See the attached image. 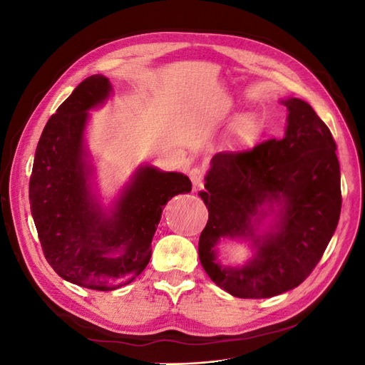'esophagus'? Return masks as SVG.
Masks as SVG:
<instances>
[{
	"label": "esophagus",
	"instance_id": "34e87169",
	"mask_svg": "<svg viewBox=\"0 0 365 365\" xmlns=\"http://www.w3.org/2000/svg\"><path fill=\"white\" fill-rule=\"evenodd\" d=\"M189 175H190V180H192L195 187L202 185V181H204V169L202 168H197V165H196V168L190 169Z\"/></svg>",
	"mask_w": 365,
	"mask_h": 365
}]
</instances>
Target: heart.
<instances>
[{"instance_id": "b5f03b06", "label": "heart", "mask_w": 365, "mask_h": 365, "mask_svg": "<svg viewBox=\"0 0 365 365\" xmlns=\"http://www.w3.org/2000/svg\"><path fill=\"white\" fill-rule=\"evenodd\" d=\"M252 130H254V126H252L251 121H244V123L239 126V135L247 138L252 134Z\"/></svg>"}]
</instances>
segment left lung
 <instances>
[{
	"instance_id": "left-lung-1",
	"label": "left lung",
	"mask_w": 365,
	"mask_h": 365,
	"mask_svg": "<svg viewBox=\"0 0 365 365\" xmlns=\"http://www.w3.org/2000/svg\"><path fill=\"white\" fill-rule=\"evenodd\" d=\"M282 140L212 158L200 196L208 220L200 237L202 268L219 288L239 298H269L297 288L314 271L341 213L336 145L324 121L302 98H286ZM264 217L272 224L258 235ZM224 237L248 240L253 257L222 267L215 245Z\"/></svg>"
}]
</instances>
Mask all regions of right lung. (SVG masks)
<instances>
[{"label":"right lung","instance_id":"obj_1","mask_svg":"<svg viewBox=\"0 0 365 365\" xmlns=\"http://www.w3.org/2000/svg\"><path fill=\"white\" fill-rule=\"evenodd\" d=\"M111 91L102 74L77 85L42 130L29 185L50 267L63 280L96 291H114L143 272L164 205L192 190L189 176L140 165L109 212L97 202L83 135L88 111L103 105Z\"/></svg>","mask_w":365,"mask_h":365}]
</instances>
